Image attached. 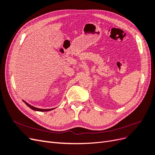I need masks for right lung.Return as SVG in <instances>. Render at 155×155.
Segmentation results:
<instances>
[{
    "instance_id": "right-lung-1",
    "label": "right lung",
    "mask_w": 155,
    "mask_h": 155,
    "mask_svg": "<svg viewBox=\"0 0 155 155\" xmlns=\"http://www.w3.org/2000/svg\"><path fill=\"white\" fill-rule=\"evenodd\" d=\"M23 101H24L25 104H26V105H27V106H28L30 109H31L32 110H37V111H43V112H45V111H49V110H53V109H38V108H36V107H33V106H31V105H30V104H28V103H26V101H25L24 100H23Z\"/></svg>"
}]
</instances>
